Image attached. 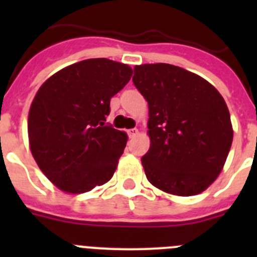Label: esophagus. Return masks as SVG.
I'll return each instance as SVG.
<instances>
[{"label": "esophagus", "mask_w": 257, "mask_h": 257, "mask_svg": "<svg viewBox=\"0 0 257 257\" xmlns=\"http://www.w3.org/2000/svg\"><path fill=\"white\" fill-rule=\"evenodd\" d=\"M127 134H128L130 138H135V136L139 134V130H138V128H130V130H127Z\"/></svg>", "instance_id": "34e87169"}]
</instances>
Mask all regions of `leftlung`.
<instances>
[{
	"label": "left lung",
	"mask_w": 257,
	"mask_h": 257,
	"mask_svg": "<svg viewBox=\"0 0 257 257\" xmlns=\"http://www.w3.org/2000/svg\"><path fill=\"white\" fill-rule=\"evenodd\" d=\"M148 101L151 148L142 158L149 183L175 196H196L221 172L233 142L230 114L211 83L165 63L134 68Z\"/></svg>",
	"instance_id": "obj_1"
}]
</instances>
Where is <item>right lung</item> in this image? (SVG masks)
I'll return each instance as SVG.
<instances>
[{"instance_id": "1", "label": "right lung", "mask_w": 257, "mask_h": 257, "mask_svg": "<svg viewBox=\"0 0 257 257\" xmlns=\"http://www.w3.org/2000/svg\"><path fill=\"white\" fill-rule=\"evenodd\" d=\"M128 65L87 59L50 77L28 115L31 152L41 171L67 193H85L112 179L127 135L106 123L110 99L130 81Z\"/></svg>"}]
</instances>
